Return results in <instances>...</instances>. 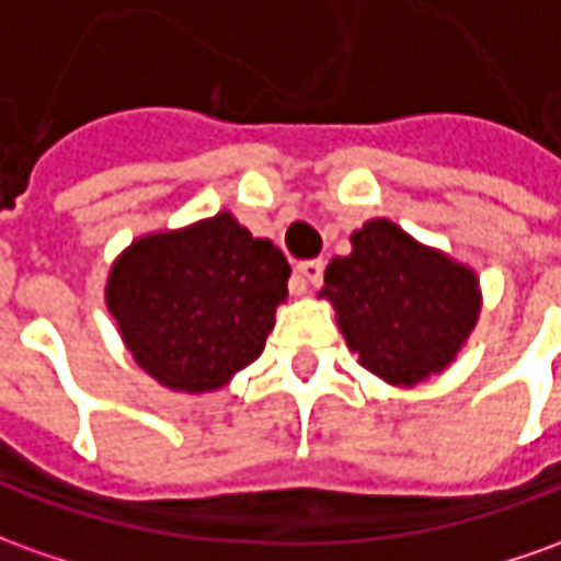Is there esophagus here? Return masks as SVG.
I'll return each mask as SVG.
<instances>
[{
	"label": "esophagus",
	"instance_id": "obj_1",
	"mask_svg": "<svg viewBox=\"0 0 561 561\" xmlns=\"http://www.w3.org/2000/svg\"><path fill=\"white\" fill-rule=\"evenodd\" d=\"M296 274L302 277L308 287H320V280H323V259H308V262H299V265H296Z\"/></svg>",
	"mask_w": 561,
	"mask_h": 561
}]
</instances>
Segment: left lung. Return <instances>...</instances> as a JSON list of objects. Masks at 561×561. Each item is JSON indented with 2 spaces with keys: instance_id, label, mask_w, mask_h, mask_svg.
Listing matches in <instances>:
<instances>
[{
  "instance_id": "left-lung-1",
  "label": "left lung",
  "mask_w": 561,
  "mask_h": 561,
  "mask_svg": "<svg viewBox=\"0 0 561 561\" xmlns=\"http://www.w3.org/2000/svg\"><path fill=\"white\" fill-rule=\"evenodd\" d=\"M320 296L335 308L347 347L373 376L412 388L443 373L480 320L477 272L415 241L391 219H369L335 256Z\"/></svg>"
}]
</instances>
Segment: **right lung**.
<instances>
[{"instance_id":"add662e5","label":"right lung","mask_w":561,"mask_h":561,"mask_svg":"<svg viewBox=\"0 0 561 561\" xmlns=\"http://www.w3.org/2000/svg\"><path fill=\"white\" fill-rule=\"evenodd\" d=\"M287 280L284 253L222 210L125 247L106 308L142 373L170 391L210 393L262 354Z\"/></svg>"}]
</instances>
